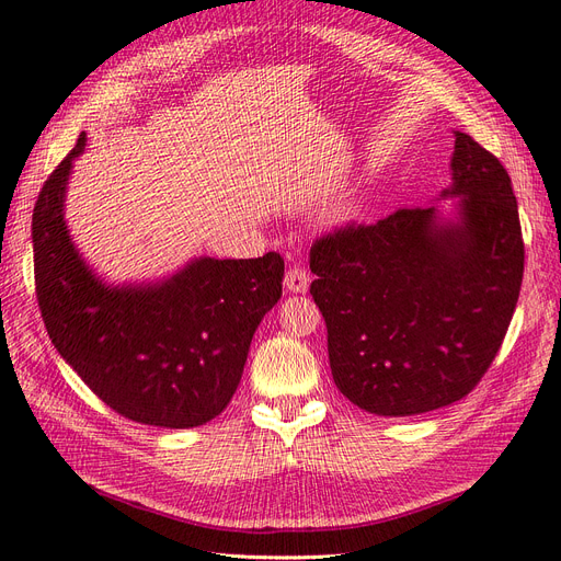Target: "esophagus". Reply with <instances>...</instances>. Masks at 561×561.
I'll list each match as a JSON object with an SVG mask.
<instances>
[{
	"label": "esophagus",
	"mask_w": 561,
	"mask_h": 561,
	"mask_svg": "<svg viewBox=\"0 0 561 561\" xmlns=\"http://www.w3.org/2000/svg\"><path fill=\"white\" fill-rule=\"evenodd\" d=\"M285 290L287 293H297V295H304L309 290V283H311V276H309V271L307 268H301V266H290L287 268V274H285Z\"/></svg>",
	"instance_id": "1"
}]
</instances>
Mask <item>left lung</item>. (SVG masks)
Wrapping results in <instances>:
<instances>
[{"label": "left lung", "instance_id": "obj_1", "mask_svg": "<svg viewBox=\"0 0 561 561\" xmlns=\"http://www.w3.org/2000/svg\"><path fill=\"white\" fill-rule=\"evenodd\" d=\"M451 180L456 219L400 208L311 248L332 379L365 412L412 416L466 398L513 320L524 241L511 175L456 130Z\"/></svg>", "mask_w": 561, "mask_h": 561}]
</instances>
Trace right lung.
<instances>
[{"label":"right lung","instance_id":"right-lung-1","mask_svg":"<svg viewBox=\"0 0 561 561\" xmlns=\"http://www.w3.org/2000/svg\"><path fill=\"white\" fill-rule=\"evenodd\" d=\"M87 133L44 182L32 213L35 285L58 353L116 414L145 426L194 428L241 383L252 334L283 295L278 252L201 257L151 285H105L65 225V186Z\"/></svg>","mask_w":561,"mask_h":561}]
</instances>
